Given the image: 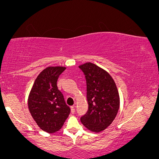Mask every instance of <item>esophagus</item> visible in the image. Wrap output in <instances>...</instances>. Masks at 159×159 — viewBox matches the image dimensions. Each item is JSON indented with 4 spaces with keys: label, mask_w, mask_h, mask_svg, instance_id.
I'll return each mask as SVG.
<instances>
[{
    "label": "esophagus",
    "mask_w": 159,
    "mask_h": 159,
    "mask_svg": "<svg viewBox=\"0 0 159 159\" xmlns=\"http://www.w3.org/2000/svg\"><path fill=\"white\" fill-rule=\"evenodd\" d=\"M71 112L74 114V113L75 112V106H73L71 107Z\"/></svg>",
    "instance_id": "obj_1"
}]
</instances>
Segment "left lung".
Wrapping results in <instances>:
<instances>
[{
    "mask_svg": "<svg viewBox=\"0 0 159 159\" xmlns=\"http://www.w3.org/2000/svg\"><path fill=\"white\" fill-rule=\"evenodd\" d=\"M79 67L85 75L88 103V112L80 120L90 131L101 132L113 122L118 113L120 106L118 89L105 69L90 62Z\"/></svg>",
    "mask_w": 159,
    "mask_h": 159,
    "instance_id": "1",
    "label": "left lung"
}]
</instances>
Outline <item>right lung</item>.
Instances as JSON below:
<instances>
[{
  "label": "right lung",
  "instance_id": "add662e5",
  "mask_svg": "<svg viewBox=\"0 0 159 159\" xmlns=\"http://www.w3.org/2000/svg\"><path fill=\"white\" fill-rule=\"evenodd\" d=\"M64 66H48L34 80L28 96V108L37 125L48 133H54L63 127L70 108L58 89L57 80Z\"/></svg>",
  "mask_w": 159,
  "mask_h": 159
}]
</instances>
